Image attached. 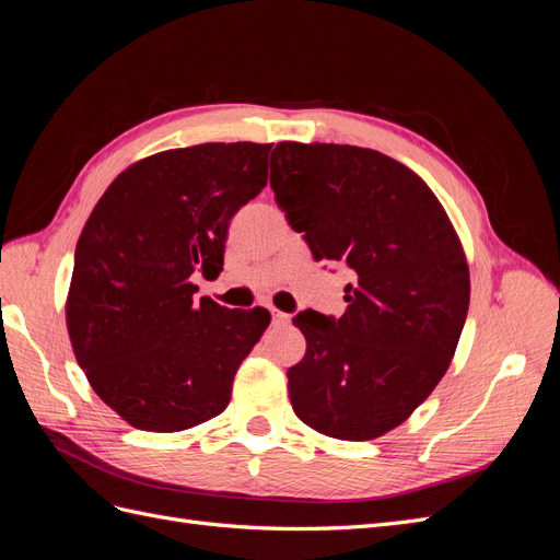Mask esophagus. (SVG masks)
I'll return each instance as SVG.
<instances>
[{
	"instance_id": "1",
	"label": "esophagus",
	"mask_w": 560,
	"mask_h": 560,
	"mask_svg": "<svg viewBox=\"0 0 560 560\" xmlns=\"http://www.w3.org/2000/svg\"><path fill=\"white\" fill-rule=\"evenodd\" d=\"M290 319H292V315L273 311V325H287V322H290Z\"/></svg>"
}]
</instances>
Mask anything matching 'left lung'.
<instances>
[{
  "label": "left lung",
  "instance_id": "obj_1",
  "mask_svg": "<svg viewBox=\"0 0 560 560\" xmlns=\"http://www.w3.org/2000/svg\"><path fill=\"white\" fill-rule=\"evenodd\" d=\"M270 189L317 261H343L341 317L292 322L306 354L287 371L294 413L366 442L401 425L453 360L469 308V268L442 202L409 167L350 144L280 142Z\"/></svg>",
  "mask_w": 560,
  "mask_h": 560
}]
</instances>
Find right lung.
Instances as JSON below:
<instances>
[{"instance_id":"right-lung-1","label":"right lung","mask_w":560,"mask_h":560,"mask_svg":"<svg viewBox=\"0 0 560 560\" xmlns=\"http://www.w3.org/2000/svg\"><path fill=\"white\" fill-rule=\"evenodd\" d=\"M273 144L210 142L130 165L97 200L74 252L67 329L97 397L132 428L179 432L226 409L264 308L196 299L217 278L231 217L259 196Z\"/></svg>"}]
</instances>
